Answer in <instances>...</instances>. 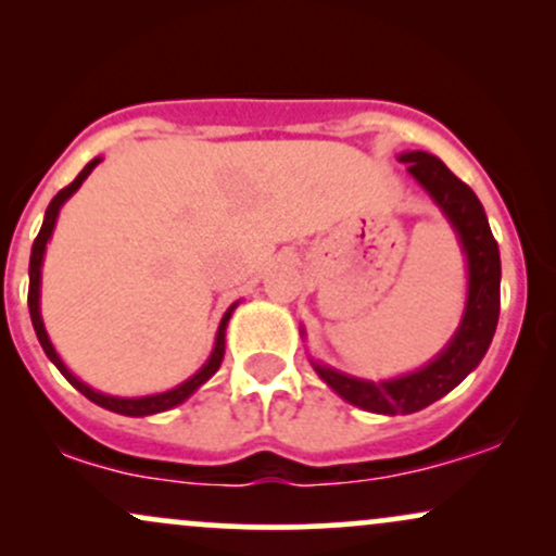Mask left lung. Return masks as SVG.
Returning <instances> with one entry per match:
<instances>
[{"label": "left lung", "mask_w": 556, "mask_h": 556, "mask_svg": "<svg viewBox=\"0 0 556 556\" xmlns=\"http://www.w3.org/2000/svg\"><path fill=\"white\" fill-rule=\"evenodd\" d=\"M400 162L410 167V175L433 195V201L450 216L452 227L457 229L463 251L468 256L470 290L468 308H465L463 324L455 340L437 361L410 376H400L394 381H361L327 366L314 363L316 374L334 389L340 397L371 413L384 416H400V413H416L429 407L431 402L452 392L486 355L491 337L500 321V245L491 235L486 212L473 190L460 177L452 175L437 156L426 151H410L402 154Z\"/></svg>", "instance_id": "obj_1"}]
</instances>
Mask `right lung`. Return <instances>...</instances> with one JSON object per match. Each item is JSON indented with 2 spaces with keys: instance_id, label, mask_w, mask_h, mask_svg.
I'll list each match as a JSON object with an SVG mask.
<instances>
[{
  "instance_id": "add662e5",
  "label": "right lung",
  "mask_w": 556,
  "mask_h": 556,
  "mask_svg": "<svg viewBox=\"0 0 556 556\" xmlns=\"http://www.w3.org/2000/svg\"><path fill=\"white\" fill-rule=\"evenodd\" d=\"M96 164H99V159H93V162H88L86 167H83L80 175L75 177V180L70 182L67 188H62L60 193H56V195L52 198V203H49L47 216H43V225H41V229H38V235H36V240H34V248H30V266H28V274H30V285H28V311H30V321H34L36 337H38V342H41L43 353H47V358L52 361L56 368H60V374L65 376V379L70 381V384H73L75 389H78L80 394H86L88 400L96 402V405L106 407V410L119 413V416H132V418H140V416H151V413H162V410H169V407L180 405V402H182V400H188L190 394H193L195 389L203 384V381H208L216 371H219L222 358H225V329H227L229 314H232L235 305H232V308L227 311L225 318H222L219 331H216L214 353H212V358H208L206 366H203L201 371H198V374L193 376V379H188V381H185V384H180V387L169 389V392L151 394V397H138V400L110 397V394L93 392L91 387H86V384H83L80 379H75V376L67 371L65 363H62V361H60V355L54 353L52 342H49V337H47V329H43L41 314H38V285H41V261H43V251H47V240H49V235H52V229H54L56 214H60V206H62V203L67 201L70 195L75 193V190L80 188V182L86 180L88 175H91V169L96 167Z\"/></svg>"
}]
</instances>
